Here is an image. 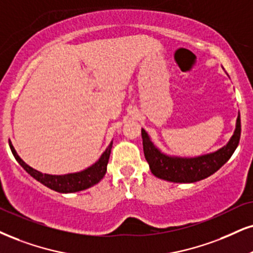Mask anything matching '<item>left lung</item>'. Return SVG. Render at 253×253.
I'll return each mask as SVG.
<instances>
[{
	"label": "left lung",
	"mask_w": 253,
	"mask_h": 253,
	"mask_svg": "<svg viewBox=\"0 0 253 253\" xmlns=\"http://www.w3.org/2000/svg\"><path fill=\"white\" fill-rule=\"evenodd\" d=\"M241 114L236 121L233 135L225 145L218 150L195 157H180L165 154L154 142L144 129H142L143 150L151 172L157 178L172 183H195L208 178L218 171L231 156L241 139Z\"/></svg>",
	"instance_id": "8db88e82"
}]
</instances>
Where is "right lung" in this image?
I'll return each instance as SVG.
<instances>
[{
    "label": "right lung",
    "instance_id": "obj_1",
    "mask_svg": "<svg viewBox=\"0 0 253 253\" xmlns=\"http://www.w3.org/2000/svg\"><path fill=\"white\" fill-rule=\"evenodd\" d=\"M9 146L14 155L15 160L18 162V164L30 174L33 178H35L37 182L42 183L46 188L54 190V191L61 193H73L79 192L82 190H86L91 186L101 182V179L104 177L107 172V165L110 157V152L112 149V142L108 145L105 151L101 155L97 162H95L92 165L86 168V169L77 171V172H70L64 174H49L43 173L41 171L34 169L30 165H28L20 156L17 155L14 145L11 144L9 139Z\"/></svg>",
    "mask_w": 253,
    "mask_h": 253
}]
</instances>
